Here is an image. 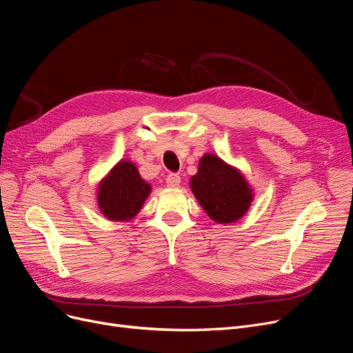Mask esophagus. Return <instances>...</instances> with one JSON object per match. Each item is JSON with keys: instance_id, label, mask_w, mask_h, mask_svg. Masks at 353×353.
Here are the masks:
<instances>
[{"instance_id": "esophagus-1", "label": "esophagus", "mask_w": 353, "mask_h": 353, "mask_svg": "<svg viewBox=\"0 0 353 353\" xmlns=\"http://www.w3.org/2000/svg\"><path fill=\"white\" fill-rule=\"evenodd\" d=\"M165 183H167V188L177 189L180 186V177L177 174H168L165 179Z\"/></svg>"}]
</instances>
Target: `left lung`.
Masks as SVG:
<instances>
[{
  "label": "left lung",
  "mask_w": 353,
  "mask_h": 353,
  "mask_svg": "<svg viewBox=\"0 0 353 353\" xmlns=\"http://www.w3.org/2000/svg\"><path fill=\"white\" fill-rule=\"evenodd\" d=\"M189 186L208 216L216 223H235L254 202V188L238 167L206 152L199 160L197 173Z\"/></svg>",
  "instance_id": "left-lung-1"
}]
</instances>
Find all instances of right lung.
Listing matches in <instances>:
<instances>
[{"label":"right lung","mask_w":353,"mask_h":353,"mask_svg":"<svg viewBox=\"0 0 353 353\" xmlns=\"http://www.w3.org/2000/svg\"><path fill=\"white\" fill-rule=\"evenodd\" d=\"M151 190L135 163L122 159L97 185L98 208L111 222H130L139 214Z\"/></svg>","instance_id":"1"}]
</instances>
